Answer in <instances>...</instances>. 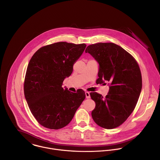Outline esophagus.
Segmentation results:
<instances>
[{
    "label": "esophagus",
    "mask_w": 160,
    "mask_h": 160,
    "mask_svg": "<svg viewBox=\"0 0 160 160\" xmlns=\"http://www.w3.org/2000/svg\"><path fill=\"white\" fill-rule=\"evenodd\" d=\"M85 96L87 98H90V95L88 92H85Z\"/></svg>",
    "instance_id": "esophagus-1"
}]
</instances>
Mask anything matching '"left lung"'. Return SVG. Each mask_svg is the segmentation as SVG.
I'll return each mask as SVG.
<instances>
[{"label": "left lung", "mask_w": 160, "mask_h": 160, "mask_svg": "<svg viewBox=\"0 0 160 160\" xmlns=\"http://www.w3.org/2000/svg\"><path fill=\"white\" fill-rule=\"evenodd\" d=\"M88 52L99 64L98 83L109 82L105 97L90 93L95 102L92 117L99 126L114 129L124 122L134 111L142 88L139 67L124 49L112 42H98L87 46Z\"/></svg>", "instance_id": "obj_1"}]
</instances>
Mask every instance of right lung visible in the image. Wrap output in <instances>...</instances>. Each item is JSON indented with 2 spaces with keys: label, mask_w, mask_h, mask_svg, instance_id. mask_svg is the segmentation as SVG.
I'll return each instance as SVG.
<instances>
[{
  "label": "right lung",
  "mask_w": 160,
  "mask_h": 160,
  "mask_svg": "<svg viewBox=\"0 0 160 160\" xmlns=\"http://www.w3.org/2000/svg\"><path fill=\"white\" fill-rule=\"evenodd\" d=\"M85 44L58 42L39 48L29 61L24 92L29 108L36 121L51 129L68 125L85 98V92L64 89L63 82L73 72Z\"/></svg>",
  "instance_id": "right-lung-1"
}]
</instances>
